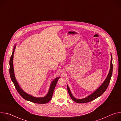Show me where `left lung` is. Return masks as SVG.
I'll use <instances>...</instances> for the list:
<instances>
[{"instance_id": "8db88e82", "label": "left lung", "mask_w": 121, "mask_h": 121, "mask_svg": "<svg viewBox=\"0 0 121 121\" xmlns=\"http://www.w3.org/2000/svg\"><path fill=\"white\" fill-rule=\"evenodd\" d=\"M112 58L111 60V67H110V69L109 71V73L108 75V76L105 81H104L102 83V84L100 86V87L95 91L91 95H89L87 97H86L85 98L82 99H77L75 98L72 94L71 93V91H70L69 88L68 86L67 85V91L68 92L69 94V96H70L71 98L72 99L75 101L76 102H77L78 103H87L90 102L96 98H98L100 96H101L103 93L105 92V91L106 90L107 88L108 87V85L110 83L111 77L112 76V69H113V65L112 63Z\"/></svg>"}]
</instances>
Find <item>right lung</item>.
Returning a JSON list of instances; mask_svg holds the SVG:
<instances>
[{"instance_id":"1","label":"right lung","mask_w":121,"mask_h":121,"mask_svg":"<svg viewBox=\"0 0 121 121\" xmlns=\"http://www.w3.org/2000/svg\"><path fill=\"white\" fill-rule=\"evenodd\" d=\"M16 47V45L14 46V48L13 50L12 54L10 57V60H9V74L10 76L11 79L13 82L15 87L17 91L20 94V95L25 99L34 102L36 103H39V104H45V103H48L52 98L54 91L55 90V87L57 82L58 79L60 77L56 78L55 80L53 81V82L51 83L50 88L49 90L48 93L46 96L43 98H36L34 97L31 95L28 94L27 93H25L23 90L20 88L18 82L16 81V79L15 77V75L14 73V69H13V55L14 53L15 49Z\"/></svg>"}]
</instances>
